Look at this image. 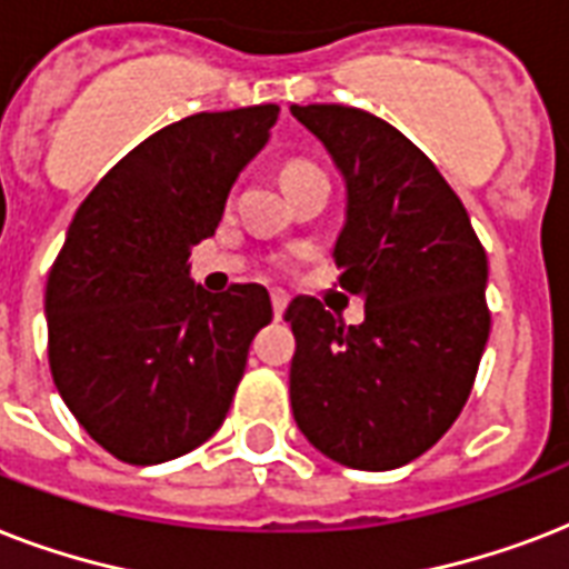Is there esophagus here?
<instances>
[{"instance_id": "34e87169", "label": "esophagus", "mask_w": 569, "mask_h": 569, "mask_svg": "<svg viewBox=\"0 0 569 569\" xmlns=\"http://www.w3.org/2000/svg\"><path fill=\"white\" fill-rule=\"evenodd\" d=\"M271 303H274V316L280 319L286 312V307H289V295H286L283 289H271Z\"/></svg>"}]
</instances>
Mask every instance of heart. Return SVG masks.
Wrapping results in <instances>:
<instances>
[{"instance_id":"b5f03b06","label":"heart","mask_w":569,"mask_h":569,"mask_svg":"<svg viewBox=\"0 0 569 569\" xmlns=\"http://www.w3.org/2000/svg\"><path fill=\"white\" fill-rule=\"evenodd\" d=\"M303 171H319V168H312V164H307V162H292L283 171V177H292V173H303Z\"/></svg>"}]
</instances>
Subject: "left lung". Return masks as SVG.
Returning a JSON list of instances; mask_svg holds the SVG:
<instances>
[{
    "label": "left lung",
    "instance_id": "8db88e82",
    "mask_svg": "<svg viewBox=\"0 0 569 569\" xmlns=\"http://www.w3.org/2000/svg\"><path fill=\"white\" fill-rule=\"evenodd\" d=\"M346 182L333 244L339 286L366 319L342 321L301 295L292 325V413L342 467H405L463 410L490 337L487 253L460 197L387 120L351 106H292Z\"/></svg>",
    "mask_w": 569,
    "mask_h": 569
}]
</instances>
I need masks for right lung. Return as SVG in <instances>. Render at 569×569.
Returning a JSON list of instances; mask_svg holds the SVG:
<instances>
[{"label": "right lung", "instance_id": "obj_1", "mask_svg": "<svg viewBox=\"0 0 569 569\" xmlns=\"http://www.w3.org/2000/svg\"><path fill=\"white\" fill-rule=\"evenodd\" d=\"M277 111H200L159 129L76 209L47 280L49 369L70 413L118 460L153 467L209 440L271 321L266 286L206 292L189 257Z\"/></svg>", "mask_w": 569, "mask_h": 569}]
</instances>
